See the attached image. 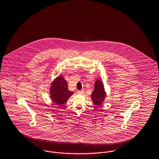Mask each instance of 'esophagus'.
<instances>
[{
  "label": "esophagus",
  "mask_w": 159,
  "mask_h": 159,
  "mask_svg": "<svg viewBox=\"0 0 159 159\" xmlns=\"http://www.w3.org/2000/svg\"><path fill=\"white\" fill-rule=\"evenodd\" d=\"M83 92H84V90H81V91H77V93H79V94H82L83 93Z\"/></svg>",
  "instance_id": "esophagus-1"
}]
</instances>
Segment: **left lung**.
<instances>
[{"label":"left lung","instance_id":"1","mask_svg":"<svg viewBox=\"0 0 159 159\" xmlns=\"http://www.w3.org/2000/svg\"><path fill=\"white\" fill-rule=\"evenodd\" d=\"M106 97V93L104 91L103 83L97 80L94 86V91L92 93L91 99L95 106H100L104 102Z\"/></svg>","mask_w":159,"mask_h":159}]
</instances>
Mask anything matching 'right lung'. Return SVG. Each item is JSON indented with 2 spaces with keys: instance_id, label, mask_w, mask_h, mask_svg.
I'll use <instances>...</instances> for the list:
<instances>
[{
  "instance_id": "1",
  "label": "right lung",
  "mask_w": 159,
  "mask_h": 159,
  "mask_svg": "<svg viewBox=\"0 0 159 159\" xmlns=\"http://www.w3.org/2000/svg\"><path fill=\"white\" fill-rule=\"evenodd\" d=\"M73 94V92L68 91L67 82L62 76L57 77L51 84V98L56 105H63Z\"/></svg>"
}]
</instances>
